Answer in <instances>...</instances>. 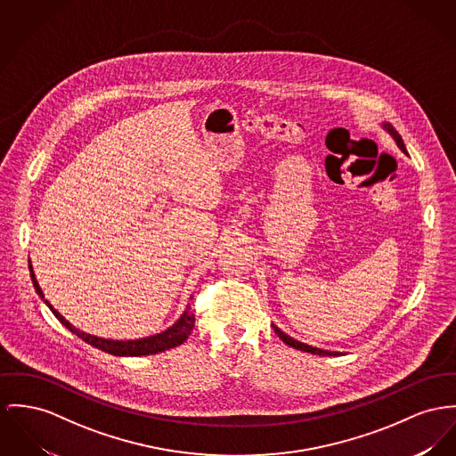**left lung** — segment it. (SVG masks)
Wrapping results in <instances>:
<instances>
[{"instance_id":"obj_1","label":"left lung","mask_w":456,"mask_h":456,"mask_svg":"<svg viewBox=\"0 0 456 456\" xmlns=\"http://www.w3.org/2000/svg\"><path fill=\"white\" fill-rule=\"evenodd\" d=\"M384 126V129L395 138V143H397V147L403 151V152L406 153V147H404V143H403V138L399 136V133L395 131V127L389 124V122H384L382 124ZM274 332L276 335L287 344V346H290V347H294V349H299V351H304V353H311V354H318V356H338V354H342V353H335V351H325V349H320V347H313V346H307V344H304V342H299V340H296V338H292L290 335L285 334V332H281L278 327H274Z\"/></svg>"}]
</instances>
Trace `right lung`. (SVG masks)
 <instances>
[{
    "label": "right lung",
    "mask_w": 456,
    "mask_h": 456,
    "mask_svg": "<svg viewBox=\"0 0 456 456\" xmlns=\"http://www.w3.org/2000/svg\"><path fill=\"white\" fill-rule=\"evenodd\" d=\"M29 272H31L32 285L34 290L37 292V296L45 301V304L50 307V311L55 314V318L61 322V325L70 330L72 334L77 335L79 338H83L85 342H88L93 347L102 349L109 354L114 356H149V354H157L167 349H173L176 346L183 344L188 335L191 334L193 327H195V313L190 307V304L186 305V309L183 311L182 316L178 318V322L169 327L167 330L160 332V334L151 335V337H143V338H136V340H110V338H102V337H94V335L81 332L79 329H76L70 322H67L61 313L45 299V294L36 280V274L32 272L31 261H29Z\"/></svg>",
    "instance_id": "1"
}]
</instances>
